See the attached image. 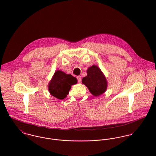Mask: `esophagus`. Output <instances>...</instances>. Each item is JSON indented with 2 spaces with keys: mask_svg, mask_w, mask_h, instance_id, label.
<instances>
[{
  "mask_svg": "<svg viewBox=\"0 0 156 156\" xmlns=\"http://www.w3.org/2000/svg\"><path fill=\"white\" fill-rule=\"evenodd\" d=\"M77 80H78V82H79V83L81 82V80H82V77H81V76H77Z\"/></svg>",
  "mask_w": 156,
  "mask_h": 156,
  "instance_id": "obj_1",
  "label": "esophagus"
}]
</instances>
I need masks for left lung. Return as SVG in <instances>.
I'll return each mask as SVG.
<instances>
[{"mask_svg":"<svg viewBox=\"0 0 156 156\" xmlns=\"http://www.w3.org/2000/svg\"><path fill=\"white\" fill-rule=\"evenodd\" d=\"M87 76L82 79V83L87 86L89 92L95 97L103 94L107 89L108 82L101 69L95 65L89 67Z\"/></svg>","mask_w":156,"mask_h":156,"instance_id":"8db88e82","label":"left lung"}]
</instances>
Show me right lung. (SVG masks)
Listing matches in <instances>:
<instances>
[{
    "label": "right lung",
    "instance_id": "right-lung-1",
    "mask_svg": "<svg viewBox=\"0 0 156 156\" xmlns=\"http://www.w3.org/2000/svg\"><path fill=\"white\" fill-rule=\"evenodd\" d=\"M77 83V79L71 74L57 70L48 84V89L52 96L62 100L67 97L71 86Z\"/></svg>",
    "mask_w": 156,
    "mask_h": 156
}]
</instances>
